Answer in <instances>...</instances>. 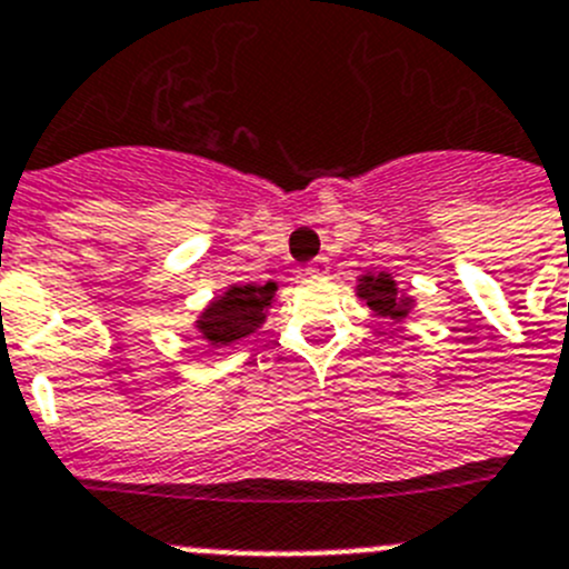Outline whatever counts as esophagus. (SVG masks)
<instances>
[{
	"label": "esophagus",
	"mask_w": 569,
	"mask_h": 569,
	"mask_svg": "<svg viewBox=\"0 0 569 569\" xmlns=\"http://www.w3.org/2000/svg\"><path fill=\"white\" fill-rule=\"evenodd\" d=\"M306 274H311V278H322V274H329V260L315 258L309 266H306Z\"/></svg>",
	"instance_id": "obj_1"
}]
</instances>
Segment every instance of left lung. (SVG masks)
Listing matches in <instances>:
<instances>
[{
	"instance_id": "obj_1",
	"label": "left lung",
	"mask_w": 569,
	"mask_h": 569,
	"mask_svg": "<svg viewBox=\"0 0 569 569\" xmlns=\"http://www.w3.org/2000/svg\"><path fill=\"white\" fill-rule=\"evenodd\" d=\"M357 295L366 300L368 309L380 317H391V320H402L411 311V297H402L397 291L391 274H362Z\"/></svg>"
}]
</instances>
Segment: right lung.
I'll return each mask as SVG.
<instances>
[{
  "label": "right lung",
  "mask_w": 569,
  "mask_h": 569,
  "mask_svg": "<svg viewBox=\"0 0 569 569\" xmlns=\"http://www.w3.org/2000/svg\"><path fill=\"white\" fill-rule=\"evenodd\" d=\"M274 291L278 283L272 280L263 286H229L203 309L201 320L196 322L198 331L212 346H229L240 337H249L266 320V309L272 306Z\"/></svg>",
  "instance_id": "obj_1"
}]
</instances>
